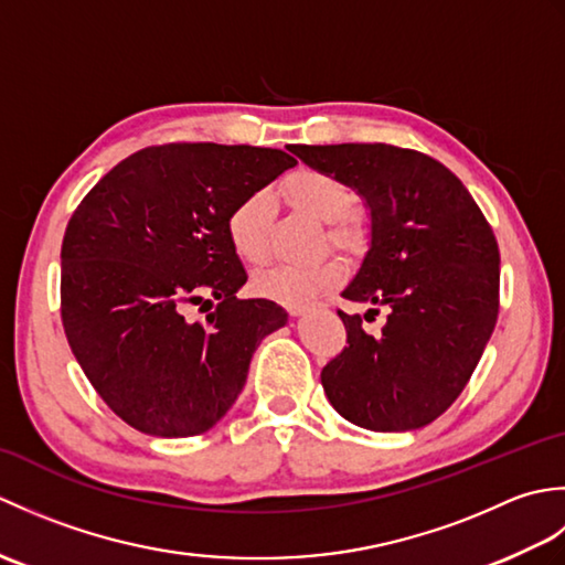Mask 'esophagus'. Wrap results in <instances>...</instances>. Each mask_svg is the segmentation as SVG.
<instances>
[{"label": "esophagus", "instance_id": "34e87169", "mask_svg": "<svg viewBox=\"0 0 565 565\" xmlns=\"http://www.w3.org/2000/svg\"><path fill=\"white\" fill-rule=\"evenodd\" d=\"M318 308H322L320 303H313V306H301V308H289V313L294 316V318H301V316H306V313H313V310H318Z\"/></svg>", "mask_w": 565, "mask_h": 565}]
</instances>
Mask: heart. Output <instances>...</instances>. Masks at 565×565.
<instances>
[{"mask_svg": "<svg viewBox=\"0 0 565 565\" xmlns=\"http://www.w3.org/2000/svg\"><path fill=\"white\" fill-rule=\"evenodd\" d=\"M281 194L298 211L328 223V239L342 249L359 245V227L350 218L352 189L340 177L316 167H298L284 177ZM269 196L255 191L239 199L225 215V235L235 255L245 264H262L269 255ZM344 276V264L334 257H322L313 264H279L252 279V291L274 303L301 308L338 286Z\"/></svg>", "mask_w": 565, "mask_h": 565, "instance_id": "1", "label": "heart"}]
</instances>
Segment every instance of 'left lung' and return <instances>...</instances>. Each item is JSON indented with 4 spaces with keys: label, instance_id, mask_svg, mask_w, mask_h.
Returning <instances> with one entry per match:
<instances>
[{
    "label": "left lung",
    "instance_id": "8db88e82",
    "mask_svg": "<svg viewBox=\"0 0 565 565\" xmlns=\"http://www.w3.org/2000/svg\"><path fill=\"white\" fill-rule=\"evenodd\" d=\"M291 152L364 199L369 249L342 296L374 306L369 313L388 310L376 338L362 316L338 310L347 347L320 374L328 401L364 429L425 427L459 398L495 330L493 227L461 179L429 154L383 142Z\"/></svg>",
    "mask_w": 565,
    "mask_h": 565
}]
</instances>
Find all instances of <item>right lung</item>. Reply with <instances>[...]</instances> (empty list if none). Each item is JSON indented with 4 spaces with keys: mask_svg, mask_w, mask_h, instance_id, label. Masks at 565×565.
Masks as SVG:
<instances>
[{
    "mask_svg": "<svg viewBox=\"0 0 565 565\" xmlns=\"http://www.w3.org/2000/svg\"><path fill=\"white\" fill-rule=\"evenodd\" d=\"M296 160L284 150L170 142L138 150L72 213L60 313L72 354L111 411L152 437H194L231 411L259 342L286 326L247 281L225 215ZM211 292L206 323L183 310Z\"/></svg>",
    "mask_w": 565,
    "mask_h": 565,
    "instance_id": "1",
    "label": "right lung"
}]
</instances>
